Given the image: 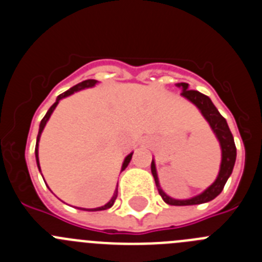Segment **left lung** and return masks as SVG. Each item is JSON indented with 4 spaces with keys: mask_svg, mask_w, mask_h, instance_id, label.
<instances>
[{
    "mask_svg": "<svg viewBox=\"0 0 262 262\" xmlns=\"http://www.w3.org/2000/svg\"><path fill=\"white\" fill-rule=\"evenodd\" d=\"M178 86L183 87L181 95H183L184 98H187L188 100H190L193 104L197 105V108L201 111V114L204 115V117L207 120V122L210 124L211 129H213L216 138L219 140L221 147H222V163H221L219 175L218 178H216V180L214 181L204 193H201V194L195 195V197L189 200H175L171 199L169 195H167L166 193L162 190V188H160L154 160L151 162V173L152 176H154L158 192H159L160 197L163 199V201L166 202V204L173 205V206L205 204V202H209L211 201V200L215 199L216 195L222 192L223 188H225V184L227 183V179L230 178V175L232 173V169H234L235 166V160H236V146H235L232 133H231L230 128H228L227 125V121H226V119L222 115L219 114V111L216 110L215 105L213 104L210 98L204 95V94L199 93V91L189 90V89H188V83H184V82L183 83H179Z\"/></svg>",
    "mask_w": 262,
    "mask_h": 262,
    "instance_id": "8db88e82",
    "label": "left lung"
}]
</instances>
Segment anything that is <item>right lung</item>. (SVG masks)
Instances as JSON below:
<instances>
[{"label": "right lung", "mask_w": 262, "mask_h": 262, "mask_svg": "<svg viewBox=\"0 0 262 262\" xmlns=\"http://www.w3.org/2000/svg\"><path fill=\"white\" fill-rule=\"evenodd\" d=\"M95 83H96L95 79H86V81H83V82H81V83H78V84H75V86H73L72 89H69V90L65 91V93L60 94V95L57 96V99H56V103H55V104H53L51 108H49L48 112H47V114H46V116L43 117V120H41V122H40L39 134H37V140H36V147H35V155H36V162H37V167H39V168H40V166H39V158H37V146H39L40 134H41V132H43L44 126H46L47 121H48L49 117H51L52 112H53V110H55V108H56V105H57L58 102H60V100H61V99H62V98H65V96L72 95V94H74L75 91H79V90H82V89H86V87H93ZM132 155H133V152H132V154H129L128 157L125 158V160H124V163H122L121 171H124V169L126 168V166H128L129 162H130V159H132ZM116 199H117V188H116V190H115L114 195H112V199H111L110 201H108L107 204L104 205V206H100V207H96V209H94V211L105 210V209H110V207L115 204V201H116Z\"/></svg>", "instance_id": "1"}]
</instances>
